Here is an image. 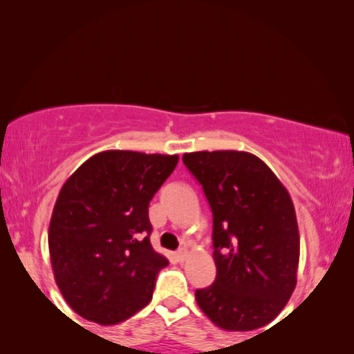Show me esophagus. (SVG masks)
I'll return each instance as SVG.
<instances>
[{"label":"esophagus","instance_id":"1","mask_svg":"<svg viewBox=\"0 0 354 354\" xmlns=\"http://www.w3.org/2000/svg\"><path fill=\"white\" fill-rule=\"evenodd\" d=\"M187 256H188V253H187V250H178L177 253H176V258H177V261L178 263H183V261L187 259Z\"/></svg>","mask_w":354,"mask_h":354}]
</instances>
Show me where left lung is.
I'll list each match as a JSON object with an SVG mask.
<instances>
[{
	"instance_id": "left-lung-1",
	"label": "left lung",
	"mask_w": 354,
	"mask_h": 354,
	"mask_svg": "<svg viewBox=\"0 0 354 354\" xmlns=\"http://www.w3.org/2000/svg\"><path fill=\"white\" fill-rule=\"evenodd\" d=\"M212 211L216 279L198 288L201 311L225 330L274 321L297 285L299 234L288 192L245 151H196L182 158Z\"/></svg>"
}]
</instances>
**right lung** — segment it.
<instances>
[{"label": "right lung", "instance_id": "right-lung-1", "mask_svg": "<svg viewBox=\"0 0 354 354\" xmlns=\"http://www.w3.org/2000/svg\"><path fill=\"white\" fill-rule=\"evenodd\" d=\"M178 156L103 151L62 185L48 245L57 287L79 316L101 326L147 306L169 261L149 243L148 206Z\"/></svg>", "mask_w": 354, "mask_h": 354}]
</instances>
